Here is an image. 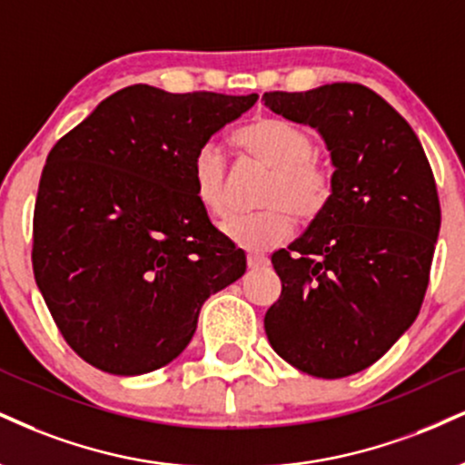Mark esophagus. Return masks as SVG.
I'll list each match as a JSON object with an SVG mask.
<instances>
[{
	"instance_id": "34e87169",
	"label": "esophagus",
	"mask_w": 465,
	"mask_h": 465,
	"mask_svg": "<svg viewBox=\"0 0 465 465\" xmlns=\"http://www.w3.org/2000/svg\"><path fill=\"white\" fill-rule=\"evenodd\" d=\"M268 264V257L260 255V253H249L247 255V266L251 268V271H255V268H262Z\"/></svg>"
}]
</instances>
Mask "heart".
<instances>
[{"instance_id":"heart-1","label":"heart","mask_w":465,"mask_h":465,"mask_svg":"<svg viewBox=\"0 0 465 465\" xmlns=\"http://www.w3.org/2000/svg\"><path fill=\"white\" fill-rule=\"evenodd\" d=\"M233 143L272 169L262 197L268 208L223 223V233L236 247L253 253L275 249L294 236V216L310 223L329 208L333 199V173L314 158V138L305 127L279 116H260L240 127ZM193 183L201 208L212 216L227 214V160L216 144L205 143L197 149L193 158Z\"/></svg>"}]
</instances>
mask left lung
<instances>
[{
  "instance_id": "1",
  "label": "left lung",
  "mask_w": 465,
  "mask_h": 465,
  "mask_svg": "<svg viewBox=\"0 0 465 465\" xmlns=\"http://www.w3.org/2000/svg\"><path fill=\"white\" fill-rule=\"evenodd\" d=\"M268 108L316 127L331 151L333 199L288 249L272 253L282 296L268 342L312 377L372 366L416 321L440 232L435 177L418 136L361 84L272 91Z\"/></svg>"
}]
</instances>
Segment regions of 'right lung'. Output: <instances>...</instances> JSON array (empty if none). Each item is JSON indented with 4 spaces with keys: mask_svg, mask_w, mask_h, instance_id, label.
<instances>
[{
    "mask_svg": "<svg viewBox=\"0 0 465 465\" xmlns=\"http://www.w3.org/2000/svg\"><path fill=\"white\" fill-rule=\"evenodd\" d=\"M257 94H173L134 84L49 151L32 268L66 344L110 374H144L186 349L201 305L247 271L212 225L193 158Z\"/></svg>",
    "mask_w": 465,
    "mask_h": 465,
    "instance_id": "add662e5",
    "label": "right lung"
}]
</instances>
